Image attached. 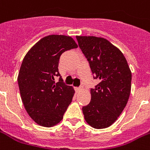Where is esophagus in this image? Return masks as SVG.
<instances>
[{"label":"esophagus","mask_w":150,"mask_h":150,"mask_svg":"<svg viewBox=\"0 0 150 150\" xmlns=\"http://www.w3.org/2000/svg\"><path fill=\"white\" fill-rule=\"evenodd\" d=\"M82 89V88L81 87H79V88H75V91H76V92H80V91H81V90Z\"/></svg>","instance_id":"34e87169"}]
</instances>
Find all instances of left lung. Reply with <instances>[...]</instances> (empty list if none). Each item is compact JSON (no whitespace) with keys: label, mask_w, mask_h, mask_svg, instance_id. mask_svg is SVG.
<instances>
[{"label":"left lung","mask_w":150,"mask_h":150,"mask_svg":"<svg viewBox=\"0 0 150 150\" xmlns=\"http://www.w3.org/2000/svg\"><path fill=\"white\" fill-rule=\"evenodd\" d=\"M87 58L94 79L99 82L91 88L89 104L82 107L86 121L95 129L110 126L127 104L132 73L121 51L103 38L76 36Z\"/></svg>","instance_id":"1"}]
</instances>
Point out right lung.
<instances>
[{
    "mask_svg": "<svg viewBox=\"0 0 150 150\" xmlns=\"http://www.w3.org/2000/svg\"><path fill=\"white\" fill-rule=\"evenodd\" d=\"M77 47L69 36L48 35L23 59L18 78L21 96L27 112L40 126L58 124L71 103L75 91L63 81L58 67L63 52ZM56 77H59L58 83Z\"/></svg>",
    "mask_w": 150,
    "mask_h": 150,
    "instance_id": "right-lung-1",
    "label": "right lung"
}]
</instances>
